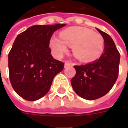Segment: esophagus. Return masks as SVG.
<instances>
[{
	"label": "esophagus",
	"instance_id": "34e87169",
	"mask_svg": "<svg viewBox=\"0 0 128 128\" xmlns=\"http://www.w3.org/2000/svg\"><path fill=\"white\" fill-rule=\"evenodd\" d=\"M70 66H72V62H70V61H66V62H65V64H64V67H65V68H67V67Z\"/></svg>",
	"mask_w": 128,
	"mask_h": 128
}]
</instances>
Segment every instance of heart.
Instances as JSON below:
<instances>
[{
  "instance_id": "heart-1",
  "label": "heart",
  "mask_w": 128,
  "mask_h": 128,
  "mask_svg": "<svg viewBox=\"0 0 128 128\" xmlns=\"http://www.w3.org/2000/svg\"><path fill=\"white\" fill-rule=\"evenodd\" d=\"M60 38H50V46L56 56H61L67 52L68 46H72L74 54L78 58L91 61L100 55L104 40L101 34L84 27L72 26L60 32Z\"/></svg>"
}]
</instances>
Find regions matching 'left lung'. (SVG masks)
Listing matches in <instances>:
<instances>
[{"instance_id": "1", "label": "left lung", "mask_w": 128, "mask_h": 128, "mask_svg": "<svg viewBox=\"0 0 128 128\" xmlns=\"http://www.w3.org/2000/svg\"><path fill=\"white\" fill-rule=\"evenodd\" d=\"M104 40V51L98 59L89 64L74 66L76 75L71 84L79 96L88 100L106 95L117 80L120 54L109 35L98 29Z\"/></svg>"}]
</instances>
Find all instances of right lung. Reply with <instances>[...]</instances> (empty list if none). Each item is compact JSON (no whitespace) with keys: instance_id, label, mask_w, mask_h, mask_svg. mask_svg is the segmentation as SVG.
Instances as JSON below:
<instances>
[{"instance_id":"right-lung-1","label":"right lung","mask_w":128,"mask_h":128,"mask_svg":"<svg viewBox=\"0 0 128 128\" xmlns=\"http://www.w3.org/2000/svg\"><path fill=\"white\" fill-rule=\"evenodd\" d=\"M66 26L34 25L18 35L8 54L9 78L13 89L24 99L35 101L48 93L54 76L64 63L50 54L53 33Z\"/></svg>"}]
</instances>
